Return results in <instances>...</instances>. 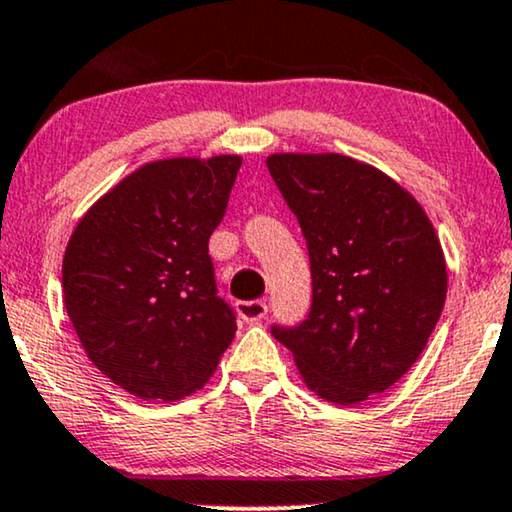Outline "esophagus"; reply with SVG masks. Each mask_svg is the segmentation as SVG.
Segmentation results:
<instances>
[{"label":"esophagus","instance_id":"34e87169","mask_svg":"<svg viewBox=\"0 0 512 512\" xmlns=\"http://www.w3.org/2000/svg\"><path fill=\"white\" fill-rule=\"evenodd\" d=\"M236 309H238V313H241V318L245 320V323H255V320H262L264 316H267L269 306L264 299H248V302H238Z\"/></svg>","mask_w":512,"mask_h":512}]
</instances>
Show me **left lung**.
Wrapping results in <instances>:
<instances>
[{"mask_svg": "<svg viewBox=\"0 0 512 512\" xmlns=\"http://www.w3.org/2000/svg\"><path fill=\"white\" fill-rule=\"evenodd\" d=\"M311 262V309L271 335L304 384L335 405L384 393L426 349L447 297L440 241L424 208L381 170L342 154H271Z\"/></svg>", "mask_w": 512, "mask_h": 512, "instance_id": "obj_1", "label": "left lung"}]
</instances>
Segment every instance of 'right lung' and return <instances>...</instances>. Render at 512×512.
Returning a JSON list of instances; mask_svg holds the SVG:
<instances>
[{
    "instance_id": "add662e5",
    "label": "right lung",
    "mask_w": 512,
    "mask_h": 512,
    "mask_svg": "<svg viewBox=\"0 0 512 512\" xmlns=\"http://www.w3.org/2000/svg\"><path fill=\"white\" fill-rule=\"evenodd\" d=\"M241 156L163 159L81 217L63 260L65 309L98 370L142 400L206 384L236 332L217 295L210 234L227 213Z\"/></svg>"
}]
</instances>
